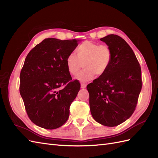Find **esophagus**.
I'll list each match as a JSON object with an SVG mask.
<instances>
[{
  "label": "esophagus",
  "instance_id": "1",
  "mask_svg": "<svg viewBox=\"0 0 158 158\" xmlns=\"http://www.w3.org/2000/svg\"><path fill=\"white\" fill-rule=\"evenodd\" d=\"M86 88V84L84 83L81 84V88Z\"/></svg>",
  "mask_w": 158,
  "mask_h": 158
}]
</instances>
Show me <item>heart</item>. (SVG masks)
Instances as JSON below:
<instances>
[{
  "label": "heart",
  "instance_id": "1",
  "mask_svg": "<svg viewBox=\"0 0 158 158\" xmlns=\"http://www.w3.org/2000/svg\"><path fill=\"white\" fill-rule=\"evenodd\" d=\"M76 54L70 53L66 59L67 69L70 74L76 76L82 67L85 68L76 76L82 82L92 80L95 75L102 76L106 73L113 59V52L107 45L86 41L76 49Z\"/></svg>",
  "mask_w": 158,
  "mask_h": 158
}]
</instances>
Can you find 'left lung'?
<instances>
[{"mask_svg":"<svg viewBox=\"0 0 158 158\" xmlns=\"http://www.w3.org/2000/svg\"><path fill=\"white\" fill-rule=\"evenodd\" d=\"M100 40L111 49L113 59L106 73L87 85L90 111L98 123L115 127L135 111L142 86L141 68L122 37L111 34Z\"/></svg>","mask_w":158,"mask_h":158,"instance_id":"left-lung-1","label":"left lung"}]
</instances>
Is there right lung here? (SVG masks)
I'll list each match as a JSON object with an SVG mask.
<instances>
[{
  "label": "right lung",
  "mask_w": 158,
  "mask_h": 158,
  "mask_svg": "<svg viewBox=\"0 0 158 158\" xmlns=\"http://www.w3.org/2000/svg\"><path fill=\"white\" fill-rule=\"evenodd\" d=\"M77 45L74 39L47 38L27 54L20 72V93L28 117L36 125L55 129L68 120L80 84L72 80L66 59Z\"/></svg>",
  "instance_id": "right-lung-1"
}]
</instances>
